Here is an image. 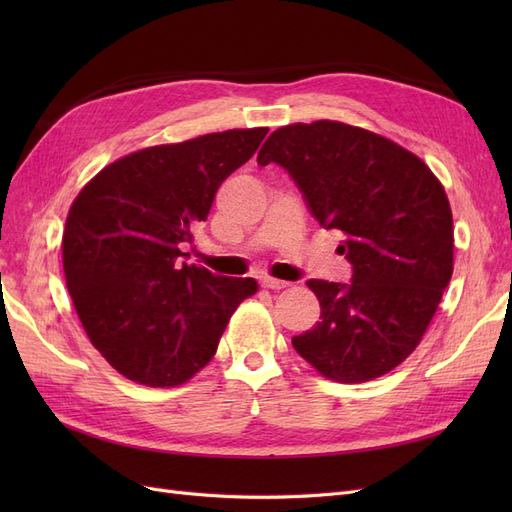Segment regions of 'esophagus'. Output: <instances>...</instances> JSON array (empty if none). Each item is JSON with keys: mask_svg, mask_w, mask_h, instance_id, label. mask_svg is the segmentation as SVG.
Segmentation results:
<instances>
[{"mask_svg": "<svg viewBox=\"0 0 512 512\" xmlns=\"http://www.w3.org/2000/svg\"><path fill=\"white\" fill-rule=\"evenodd\" d=\"M262 286H265L267 290H282L288 286V282L275 280V277H262Z\"/></svg>", "mask_w": 512, "mask_h": 512, "instance_id": "1", "label": "esophagus"}]
</instances>
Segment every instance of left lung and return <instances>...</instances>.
<instances>
[{
  "mask_svg": "<svg viewBox=\"0 0 512 512\" xmlns=\"http://www.w3.org/2000/svg\"><path fill=\"white\" fill-rule=\"evenodd\" d=\"M280 164L314 218L344 235L352 282L309 280L320 322L292 346L324 378L367 382L408 359L453 275V213L408 149L339 121L275 130L258 164Z\"/></svg>",
  "mask_w": 512,
  "mask_h": 512,
  "instance_id": "1",
  "label": "left lung"
}]
</instances>
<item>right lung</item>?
I'll return each instance as SVG.
<instances>
[{
	"mask_svg": "<svg viewBox=\"0 0 512 512\" xmlns=\"http://www.w3.org/2000/svg\"><path fill=\"white\" fill-rule=\"evenodd\" d=\"M269 128L226 130L134 151L102 168L70 207L66 286L91 344L121 376L162 389L188 382L218 350L252 277L179 265L222 181Z\"/></svg>",
	"mask_w": 512,
	"mask_h": 512,
	"instance_id": "obj_1",
	"label": "right lung"
}]
</instances>
